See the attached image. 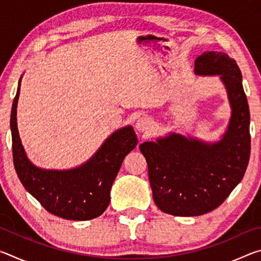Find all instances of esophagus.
<instances>
[{
  "label": "esophagus",
  "instance_id": "34e87169",
  "mask_svg": "<svg viewBox=\"0 0 261 261\" xmlns=\"http://www.w3.org/2000/svg\"><path fill=\"white\" fill-rule=\"evenodd\" d=\"M136 129L139 132H147L153 129V121L152 118L147 116H141L136 122Z\"/></svg>",
  "mask_w": 261,
  "mask_h": 261
}]
</instances>
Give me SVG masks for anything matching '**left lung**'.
<instances>
[{"label":"left lung","instance_id":"obj_1","mask_svg":"<svg viewBox=\"0 0 261 261\" xmlns=\"http://www.w3.org/2000/svg\"><path fill=\"white\" fill-rule=\"evenodd\" d=\"M199 76H220L231 117L222 139L213 144L169 134L140 144L156 206L175 216H198L222 204L245 174L250 159V110L236 61L222 51H205L194 61Z\"/></svg>","mask_w":261,"mask_h":261}]
</instances>
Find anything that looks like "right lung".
Masks as SVG:
<instances>
[{
	"label": "right lung",
	"instance_id": "obj_1",
	"mask_svg": "<svg viewBox=\"0 0 261 261\" xmlns=\"http://www.w3.org/2000/svg\"><path fill=\"white\" fill-rule=\"evenodd\" d=\"M19 86L11 109L12 155L21 184L45 210L62 219L87 221L98 218L110 201V189L124 158L138 139L132 126L115 131L90 160L69 170H48L34 166L26 156L17 129Z\"/></svg>",
	"mask_w": 261,
	"mask_h": 261
}]
</instances>
